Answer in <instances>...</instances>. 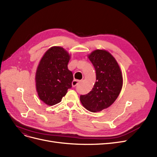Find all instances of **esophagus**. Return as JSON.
<instances>
[{"label": "esophagus", "instance_id": "obj_1", "mask_svg": "<svg viewBox=\"0 0 157 157\" xmlns=\"http://www.w3.org/2000/svg\"><path fill=\"white\" fill-rule=\"evenodd\" d=\"M80 81L78 80H74L72 82V86L73 87H75L76 86H77V85L79 84Z\"/></svg>", "mask_w": 157, "mask_h": 157}]
</instances>
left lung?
I'll list each match as a JSON object with an SVG mask.
<instances>
[{"label": "left lung", "mask_w": 157, "mask_h": 157, "mask_svg": "<svg viewBox=\"0 0 157 157\" xmlns=\"http://www.w3.org/2000/svg\"><path fill=\"white\" fill-rule=\"evenodd\" d=\"M96 70V81L92 90L80 96L87 110L99 112L115 102L122 87V75L115 58L105 50H96L88 55Z\"/></svg>", "instance_id": "8db88e82"}]
</instances>
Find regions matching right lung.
<instances>
[{"mask_svg": "<svg viewBox=\"0 0 157 157\" xmlns=\"http://www.w3.org/2000/svg\"><path fill=\"white\" fill-rule=\"evenodd\" d=\"M69 59L68 52L60 46L52 47L40 59L35 75L36 88L46 105L59 103L72 87L73 76L67 67Z\"/></svg>", "mask_w": 157, "mask_h": 157, "instance_id": "obj_1", "label": "right lung"}]
</instances>
